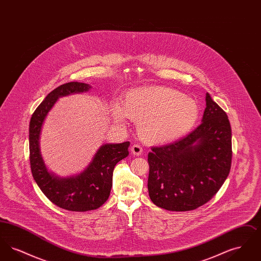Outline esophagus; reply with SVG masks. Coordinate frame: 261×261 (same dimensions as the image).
I'll return each instance as SVG.
<instances>
[{
  "label": "esophagus",
  "mask_w": 261,
  "mask_h": 261,
  "mask_svg": "<svg viewBox=\"0 0 261 261\" xmlns=\"http://www.w3.org/2000/svg\"><path fill=\"white\" fill-rule=\"evenodd\" d=\"M131 152L134 154V155H141L142 152H143V149L141 146H139L138 144H134L132 147H131Z\"/></svg>",
  "instance_id": "34e87169"
}]
</instances>
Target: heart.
Segmentation results:
<instances>
[{"mask_svg":"<svg viewBox=\"0 0 261 261\" xmlns=\"http://www.w3.org/2000/svg\"><path fill=\"white\" fill-rule=\"evenodd\" d=\"M116 123L126 118L138 121V132L149 144L176 141L188 134L198 122V102L171 88L148 86L129 90L120 102L110 105Z\"/></svg>","mask_w":261,"mask_h":261,"instance_id":"heart-1","label":"heart"}]
</instances>
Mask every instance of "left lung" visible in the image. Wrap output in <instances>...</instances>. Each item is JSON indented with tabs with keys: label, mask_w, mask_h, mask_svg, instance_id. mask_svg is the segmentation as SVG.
<instances>
[{
	"label": "left lung",
	"mask_w": 261,
	"mask_h": 261,
	"mask_svg": "<svg viewBox=\"0 0 261 261\" xmlns=\"http://www.w3.org/2000/svg\"><path fill=\"white\" fill-rule=\"evenodd\" d=\"M201 123L185 138L148 154L151 201L166 211H194L206 203L227 179L232 131L226 112L205 95Z\"/></svg>",
	"instance_id": "obj_1"
}]
</instances>
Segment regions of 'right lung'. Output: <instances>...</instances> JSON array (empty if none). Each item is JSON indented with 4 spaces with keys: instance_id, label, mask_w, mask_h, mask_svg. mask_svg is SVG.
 Listing matches in <instances>:
<instances>
[{
    "instance_id": "right-lung-1",
    "label": "right lung",
    "mask_w": 261,
    "mask_h": 261,
    "mask_svg": "<svg viewBox=\"0 0 261 261\" xmlns=\"http://www.w3.org/2000/svg\"><path fill=\"white\" fill-rule=\"evenodd\" d=\"M90 89L89 84L80 82H69L56 88L39 105L29 124L30 166L33 178L53 203L66 211L82 212L101 206L111 194L114 166L129 154V142L105 144L99 147L87 167L77 175L62 178L48 170L40 149V135L46 116L59 98L88 92Z\"/></svg>"
}]
</instances>
